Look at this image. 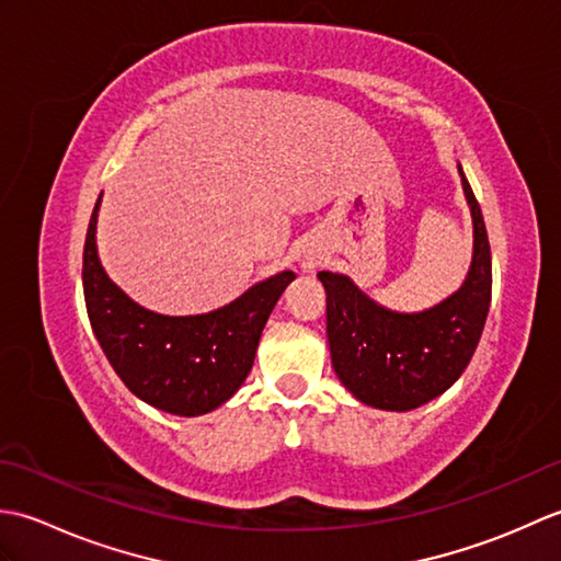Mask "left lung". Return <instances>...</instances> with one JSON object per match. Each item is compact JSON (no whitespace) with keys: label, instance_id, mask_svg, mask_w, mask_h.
Returning <instances> with one entry per match:
<instances>
[{"label":"left lung","instance_id":"1","mask_svg":"<svg viewBox=\"0 0 561 561\" xmlns=\"http://www.w3.org/2000/svg\"><path fill=\"white\" fill-rule=\"evenodd\" d=\"M472 214V262L462 287L422 313L378 306L335 272H318L328 294L332 368L356 400L408 412L446 392L468 368L492 301V253L482 209L458 165Z\"/></svg>","mask_w":561,"mask_h":561}]
</instances>
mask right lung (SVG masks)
Instances as JSON below:
<instances>
[{"mask_svg": "<svg viewBox=\"0 0 561 561\" xmlns=\"http://www.w3.org/2000/svg\"><path fill=\"white\" fill-rule=\"evenodd\" d=\"M93 207L83 243V299L103 354L139 400L163 412L197 416L217 410L243 386L257 342L296 277L279 272L257 282L229 306L205 316H161L147 311L111 282L96 250Z\"/></svg>", "mask_w": 561, "mask_h": 561, "instance_id": "obj_1", "label": "right lung"}]
</instances>
